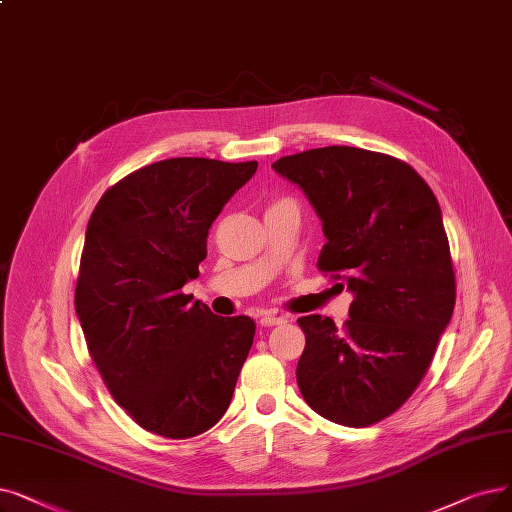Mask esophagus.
I'll list each match as a JSON object with an SVG mask.
<instances>
[{
    "mask_svg": "<svg viewBox=\"0 0 512 512\" xmlns=\"http://www.w3.org/2000/svg\"><path fill=\"white\" fill-rule=\"evenodd\" d=\"M282 322H284V318L274 316V314H263V316L259 318V324H261V326H278V324H282Z\"/></svg>",
    "mask_w": 512,
    "mask_h": 512,
    "instance_id": "34e87169",
    "label": "esophagus"
}]
</instances>
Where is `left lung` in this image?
I'll return each instance as SVG.
<instances>
[{
  "label": "left lung",
  "mask_w": 512,
  "mask_h": 512,
  "mask_svg": "<svg viewBox=\"0 0 512 512\" xmlns=\"http://www.w3.org/2000/svg\"><path fill=\"white\" fill-rule=\"evenodd\" d=\"M272 169L318 213V268L353 295L343 328L318 314L297 320L301 395L339 425H374L418 387L452 320L456 280L439 203L408 163L362 148L305 150Z\"/></svg>",
  "instance_id": "8db88e82"
}]
</instances>
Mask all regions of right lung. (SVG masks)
<instances>
[{"instance_id": "1", "label": "right lung", "mask_w": 512, "mask_h": 512, "mask_svg": "<svg viewBox=\"0 0 512 512\" xmlns=\"http://www.w3.org/2000/svg\"><path fill=\"white\" fill-rule=\"evenodd\" d=\"M255 171L257 161L152 163L108 188L87 224L77 318L108 391L150 433L201 435L230 406L255 322L215 316L182 286L201 274L211 224Z\"/></svg>"}]
</instances>
